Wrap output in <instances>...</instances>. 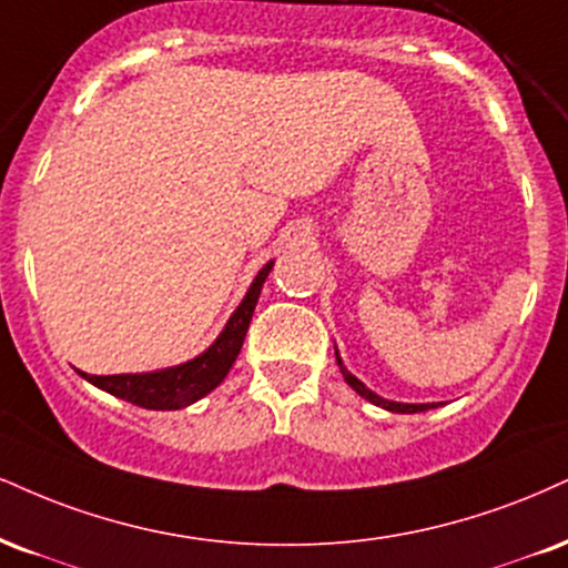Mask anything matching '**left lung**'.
<instances>
[{
  "label": "left lung",
  "mask_w": 568,
  "mask_h": 568,
  "mask_svg": "<svg viewBox=\"0 0 568 568\" xmlns=\"http://www.w3.org/2000/svg\"><path fill=\"white\" fill-rule=\"evenodd\" d=\"M336 362H338L341 375H344L346 384H349V386L354 388V392H357L359 396H365L367 402H373V405H378V407H384V409H392V413H426V409L436 407L434 402H432V405H405V402H388V399H384V396H378L375 392H371V388H367L365 384H362L359 378H354V375L344 367V362H341L338 352H336Z\"/></svg>",
  "instance_id": "left-lung-1"
}]
</instances>
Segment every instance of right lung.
<instances>
[{
    "label": "right lung",
    "instance_id": "obj_1",
    "mask_svg": "<svg viewBox=\"0 0 568 568\" xmlns=\"http://www.w3.org/2000/svg\"><path fill=\"white\" fill-rule=\"evenodd\" d=\"M272 264H264L258 270L254 283H251L248 293L232 312V317L224 325V331L219 333V338L209 346L206 352L197 354L195 359L184 362V365L166 367V371L155 373H126V375H87L81 373V378H87L89 384H94L102 392L119 396V399L132 402L136 407L145 409H182L193 402L206 396L209 392L222 384L224 375L230 373L232 362L241 354V346L248 333L251 317H254L258 293L266 275H270Z\"/></svg>",
    "mask_w": 568,
    "mask_h": 568
}]
</instances>
